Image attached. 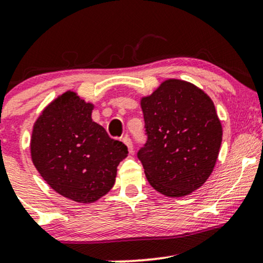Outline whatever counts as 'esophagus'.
Instances as JSON below:
<instances>
[{"label": "esophagus", "instance_id": "esophagus-1", "mask_svg": "<svg viewBox=\"0 0 263 263\" xmlns=\"http://www.w3.org/2000/svg\"><path fill=\"white\" fill-rule=\"evenodd\" d=\"M122 142L126 144V146H127L128 152H129V153H134V144H132L131 138H129L128 136H123V137H122Z\"/></svg>", "mask_w": 263, "mask_h": 263}]
</instances>
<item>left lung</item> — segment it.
Here are the masks:
<instances>
[{"mask_svg":"<svg viewBox=\"0 0 263 263\" xmlns=\"http://www.w3.org/2000/svg\"><path fill=\"white\" fill-rule=\"evenodd\" d=\"M147 142L137 157L147 180L179 198L200 188L218 159L222 127L214 102L188 81L168 79L141 100Z\"/></svg>","mask_w":263,"mask_h":263,"instance_id":"left-lung-1","label":"left lung"}]
</instances>
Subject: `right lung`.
I'll use <instances>...</instances> for the list:
<instances>
[{"label":"right lung","instance_id":"1","mask_svg":"<svg viewBox=\"0 0 263 263\" xmlns=\"http://www.w3.org/2000/svg\"><path fill=\"white\" fill-rule=\"evenodd\" d=\"M93 105L74 91L58 96L33 126L31 156L42 178L63 197L89 204L115 184L127 147L91 119Z\"/></svg>","mask_w":263,"mask_h":263}]
</instances>
